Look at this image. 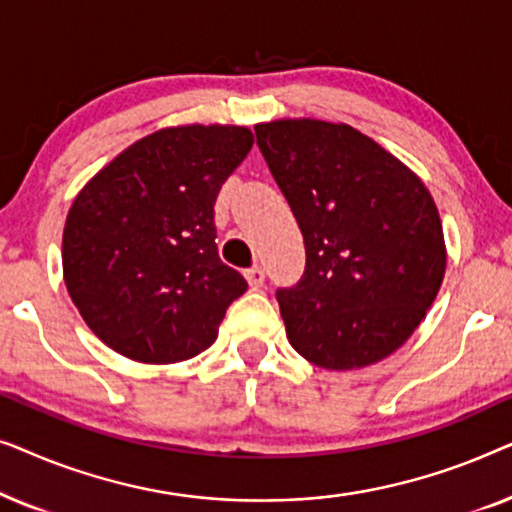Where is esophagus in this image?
Wrapping results in <instances>:
<instances>
[{
  "label": "esophagus",
  "instance_id": "34e87169",
  "mask_svg": "<svg viewBox=\"0 0 512 512\" xmlns=\"http://www.w3.org/2000/svg\"><path fill=\"white\" fill-rule=\"evenodd\" d=\"M244 277H247L251 289H261L265 282V270L261 268V265H254V268H249L247 272H244Z\"/></svg>",
  "mask_w": 512,
  "mask_h": 512
}]
</instances>
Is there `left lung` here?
Masks as SVG:
<instances>
[{
  "label": "left lung",
  "instance_id": "obj_1",
  "mask_svg": "<svg viewBox=\"0 0 512 512\" xmlns=\"http://www.w3.org/2000/svg\"><path fill=\"white\" fill-rule=\"evenodd\" d=\"M256 142L305 240V275L277 291L293 349L326 370L373 366L422 324L445 277L424 181L347 123L279 118Z\"/></svg>",
  "mask_w": 512,
  "mask_h": 512
}]
</instances>
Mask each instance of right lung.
Instances as JSON below:
<instances>
[{
	"label": "right lung",
	"mask_w": 512,
	"mask_h": 512,
	"mask_svg": "<svg viewBox=\"0 0 512 512\" xmlns=\"http://www.w3.org/2000/svg\"><path fill=\"white\" fill-rule=\"evenodd\" d=\"M244 125L151 132L76 195L62 233V275L90 331L139 363L198 356L247 291L216 251L214 202L247 158Z\"/></svg>",
	"instance_id": "obj_1"
}]
</instances>
